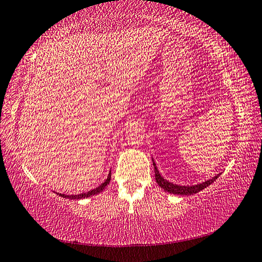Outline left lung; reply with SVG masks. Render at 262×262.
I'll use <instances>...</instances> for the list:
<instances>
[{
	"label": "left lung",
	"mask_w": 262,
	"mask_h": 262,
	"mask_svg": "<svg viewBox=\"0 0 262 262\" xmlns=\"http://www.w3.org/2000/svg\"><path fill=\"white\" fill-rule=\"evenodd\" d=\"M152 164H154V168H155V178H156L157 184L161 186V188H163L164 190H166V192L171 193V194H176V195H192V194L200 192V190L205 189L206 187H208V186L214 183V181L219 178V176H220V174H217L214 177V178L206 180L205 183H202V184H198V185H193V186H180V185H177L173 183H170V181L164 179L163 177L159 174V171L156 166V163L154 162V159H152Z\"/></svg>",
	"instance_id": "8db88e82"
}]
</instances>
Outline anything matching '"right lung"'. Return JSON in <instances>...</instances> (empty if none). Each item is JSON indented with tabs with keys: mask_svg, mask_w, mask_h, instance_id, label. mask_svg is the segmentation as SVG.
Instances as JSON below:
<instances>
[{
	"mask_svg": "<svg viewBox=\"0 0 262 262\" xmlns=\"http://www.w3.org/2000/svg\"><path fill=\"white\" fill-rule=\"evenodd\" d=\"M110 181H111V171H110V173L107 176V179H106L103 184L99 185L98 187L89 190V192H86V193L76 194V195H66V194H60V193H56V194L60 195V196H62V198H64V199H70V200H81V199H85V198H89V196H92V195H96V194L100 193L101 190H104L106 186L110 184Z\"/></svg>",
	"mask_w": 262,
	"mask_h": 262,
	"instance_id": "obj_1",
	"label": "right lung"
}]
</instances>
